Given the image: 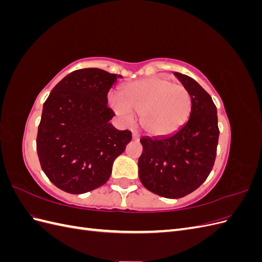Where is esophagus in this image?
<instances>
[{
  "mask_svg": "<svg viewBox=\"0 0 262 262\" xmlns=\"http://www.w3.org/2000/svg\"><path fill=\"white\" fill-rule=\"evenodd\" d=\"M132 138H133V140L139 141V140H140V133H139V132H137V131H133V133H132Z\"/></svg>",
  "mask_w": 262,
  "mask_h": 262,
  "instance_id": "obj_1",
  "label": "esophagus"
}]
</instances>
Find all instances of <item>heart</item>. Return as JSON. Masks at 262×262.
I'll return each instance as SVG.
<instances>
[{
  "mask_svg": "<svg viewBox=\"0 0 262 262\" xmlns=\"http://www.w3.org/2000/svg\"><path fill=\"white\" fill-rule=\"evenodd\" d=\"M115 112L132 123L133 113L141 114V125L152 136H167L184 124L191 112V97L186 87L163 77H149L126 84L121 97H110Z\"/></svg>",
  "mask_w": 262,
  "mask_h": 262,
  "instance_id": "b5f03b06",
  "label": "heart"
}]
</instances>
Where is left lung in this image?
<instances>
[{"label": "left lung", "instance_id": "obj_1", "mask_svg": "<svg viewBox=\"0 0 262 262\" xmlns=\"http://www.w3.org/2000/svg\"><path fill=\"white\" fill-rule=\"evenodd\" d=\"M191 97L188 121L169 137L142 138L139 177L147 190L168 199L194 191L208 178L216 157L219 125L212 97L192 77L173 73Z\"/></svg>", "mask_w": 262, "mask_h": 262}]
</instances>
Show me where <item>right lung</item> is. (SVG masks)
<instances>
[{
	"instance_id": "add662e5",
	"label": "right lung",
	"mask_w": 262,
	"mask_h": 262,
	"mask_svg": "<svg viewBox=\"0 0 262 262\" xmlns=\"http://www.w3.org/2000/svg\"><path fill=\"white\" fill-rule=\"evenodd\" d=\"M121 75L96 68L73 71L53 87L37 133L41 168L63 191L81 194L105 185L132 139L109 121L107 95Z\"/></svg>"
}]
</instances>
